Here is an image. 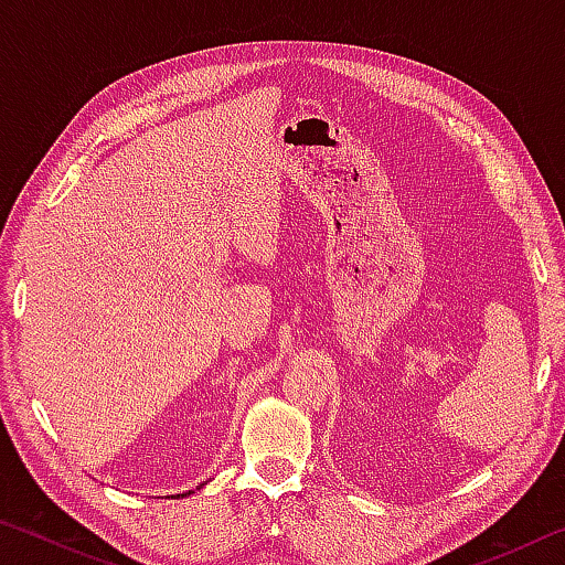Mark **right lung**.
Instances as JSON below:
<instances>
[{
    "mask_svg": "<svg viewBox=\"0 0 565 565\" xmlns=\"http://www.w3.org/2000/svg\"><path fill=\"white\" fill-rule=\"evenodd\" d=\"M204 486V483H202ZM189 493H194V491H189ZM189 493H177V499H184V495H189Z\"/></svg>",
    "mask_w": 565,
    "mask_h": 565,
    "instance_id": "add662e5",
    "label": "right lung"
}]
</instances>
